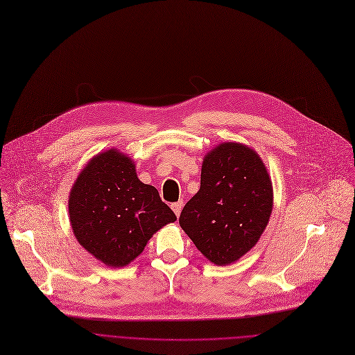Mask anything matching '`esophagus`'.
I'll list each match as a JSON object with an SVG mask.
<instances>
[{"label":"esophagus","mask_w":355,"mask_h":355,"mask_svg":"<svg viewBox=\"0 0 355 355\" xmlns=\"http://www.w3.org/2000/svg\"><path fill=\"white\" fill-rule=\"evenodd\" d=\"M182 207H184L182 201H178V202H174V204H171V208H173V211H174V214H175L177 216H180Z\"/></svg>","instance_id":"obj_1"}]
</instances>
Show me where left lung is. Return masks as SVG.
Returning <instances> with one entry per match:
<instances>
[{"label": "left lung", "mask_w": 355, "mask_h": 355, "mask_svg": "<svg viewBox=\"0 0 355 355\" xmlns=\"http://www.w3.org/2000/svg\"><path fill=\"white\" fill-rule=\"evenodd\" d=\"M273 209V185L261 155L228 141L208 151L201 187L184 207L180 225L216 266L239 261L261 239Z\"/></svg>", "instance_id": "left-lung-1"}]
</instances>
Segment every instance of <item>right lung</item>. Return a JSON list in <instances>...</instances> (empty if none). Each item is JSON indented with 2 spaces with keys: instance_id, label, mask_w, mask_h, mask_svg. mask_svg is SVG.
<instances>
[{
  "instance_id": "1",
  "label": "right lung",
  "mask_w": 355,
  "mask_h": 355,
  "mask_svg": "<svg viewBox=\"0 0 355 355\" xmlns=\"http://www.w3.org/2000/svg\"><path fill=\"white\" fill-rule=\"evenodd\" d=\"M68 205L79 245L110 268L132 263L157 231L177 220L158 191L139 180L135 161L117 148L87 161Z\"/></svg>"
}]
</instances>
